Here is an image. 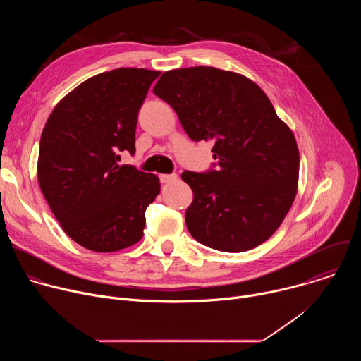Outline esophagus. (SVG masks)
Masks as SVG:
<instances>
[{
    "mask_svg": "<svg viewBox=\"0 0 361 361\" xmlns=\"http://www.w3.org/2000/svg\"><path fill=\"white\" fill-rule=\"evenodd\" d=\"M176 180H177L176 174H161L160 176V181L163 184H167V183H171V181H176Z\"/></svg>",
    "mask_w": 361,
    "mask_h": 361,
    "instance_id": "esophagus-1",
    "label": "esophagus"
}]
</instances>
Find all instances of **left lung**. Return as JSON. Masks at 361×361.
I'll return each mask as SVG.
<instances>
[{
	"mask_svg": "<svg viewBox=\"0 0 361 361\" xmlns=\"http://www.w3.org/2000/svg\"><path fill=\"white\" fill-rule=\"evenodd\" d=\"M152 92L192 141H213L217 170L181 174L194 195L185 212L190 234L227 252L269 240L295 198L300 156L264 91L237 73L190 67L164 73Z\"/></svg>",
	"mask_w": 361,
	"mask_h": 361,
	"instance_id": "obj_1",
	"label": "left lung"
}]
</instances>
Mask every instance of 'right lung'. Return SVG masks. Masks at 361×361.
<instances>
[{"mask_svg":"<svg viewBox=\"0 0 361 361\" xmlns=\"http://www.w3.org/2000/svg\"><path fill=\"white\" fill-rule=\"evenodd\" d=\"M160 71L117 68L68 92L49 114L39 140L38 183L66 234L111 252L138 243L159 177L120 166L135 152L138 111Z\"/></svg>","mask_w":361,"mask_h":361,"instance_id":"add662e5","label":"right lung"}]
</instances>
